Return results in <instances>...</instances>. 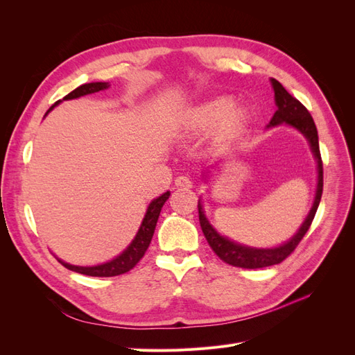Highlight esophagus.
<instances>
[{
    "mask_svg": "<svg viewBox=\"0 0 355 355\" xmlns=\"http://www.w3.org/2000/svg\"><path fill=\"white\" fill-rule=\"evenodd\" d=\"M175 185L179 187V188H192V180H191L189 176L182 175V176H178V178H176Z\"/></svg>",
    "mask_w": 355,
    "mask_h": 355,
    "instance_id": "34e87169",
    "label": "esophagus"
}]
</instances>
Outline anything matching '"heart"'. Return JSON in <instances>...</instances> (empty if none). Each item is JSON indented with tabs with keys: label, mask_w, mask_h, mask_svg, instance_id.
<instances>
[{
	"label": "heart",
	"mask_w": 355,
	"mask_h": 355,
	"mask_svg": "<svg viewBox=\"0 0 355 355\" xmlns=\"http://www.w3.org/2000/svg\"><path fill=\"white\" fill-rule=\"evenodd\" d=\"M244 121V110L232 105L227 98H218L202 103L191 114L189 127L194 132H207L219 123V133L230 136L237 132Z\"/></svg>",
	"instance_id": "obj_1"
}]
</instances>
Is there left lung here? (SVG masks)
Wrapping results in <instances>:
<instances>
[{"label":"left lung","instance_id":"left-lung-1","mask_svg":"<svg viewBox=\"0 0 355 355\" xmlns=\"http://www.w3.org/2000/svg\"><path fill=\"white\" fill-rule=\"evenodd\" d=\"M271 83H272L274 94H275L277 111L271 118L270 125H277L282 123L290 124L296 127L297 130L308 139L311 149H313L317 164H318V184H317V194H315L313 209H311L308 218L302 223V227L299 228L297 234L292 240L280 247H275V249H253V247H245L222 237V235H219L216 231H214V228L209 223L206 216H204L202 207L198 201L200 225H201L204 237H206L209 245L211 247V250L216 253V256L225 263L237 266V268H247V270H256V268H265V266L282 263L287 256L292 254L297 247V244L300 243V240L305 237L311 223H313L320 200H321V194H323V161H321L320 146H318V133H317V127L314 124L313 116H311L309 111L305 108V106L296 98H293V96L290 94L280 83L274 78H271Z\"/></svg>","mask_w":355,"mask_h":355}]
</instances>
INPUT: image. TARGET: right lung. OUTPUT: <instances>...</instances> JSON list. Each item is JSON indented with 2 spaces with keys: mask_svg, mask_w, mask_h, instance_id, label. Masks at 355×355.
<instances>
[{
  "mask_svg": "<svg viewBox=\"0 0 355 355\" xmlns=\"http://www.w3.org/2000/svg\"><path fill=\"white\" fill-rule=\"evenodd\" d=\"M108 87H110L108 83L83 84V85H80V87H77L75 90H72L71 93H68L63 99H65V101L75 99V98H80V96L101 92V90H105ZM56 105H58V102L53 105L47 112H50ZM168 197H170V192H166V194L155 198L151 204H149V207H148L146 214L144 218V222L141 225V228H139L135 240L120 256H116L115 259H112L111 262H106V263H102V265H98V266H75V265H69V263L62 262L60 259H58V261L71 271L80 272V274H84V275H90V277H115V275H121V274H125L130 270H133V268L137 265V262L144 257L146 249L149 247V243H151V240H153V235H154V231H155V225H157V220H158V216H159L161 207L164 206V202L167 201Z\"/></svg>",
  "mask_w": 355,
  "mask_h": 355,
  "instance_id": "1",
  "label": "right lung"
}]
</instances>
